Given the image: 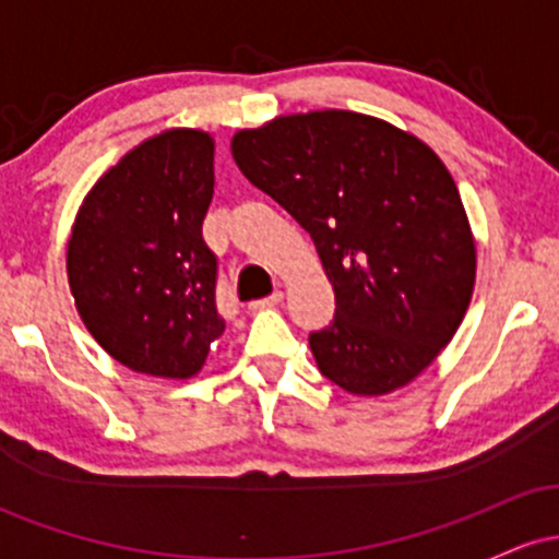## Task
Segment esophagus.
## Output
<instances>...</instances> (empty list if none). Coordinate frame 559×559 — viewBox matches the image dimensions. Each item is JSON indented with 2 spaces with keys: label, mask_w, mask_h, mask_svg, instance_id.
<instances>
[{
  "label": "esophagus",
  "mask_w": 559,
  "mask_h": 559,
  "mask_svg": "<svg viewBox=\"0 0 559 559\" xmlns=\"http://www.w3.org/2000/svg\"><path fill=\"white\" fill-rule=\"evenodd\" d=\"M281 301H284V292H273L271 297H265V299H258V301H252V305H249V310H267V307H275V305H281Z\"/></svg>",
  "instance_id": "esophagus-1"
}]
</instances>
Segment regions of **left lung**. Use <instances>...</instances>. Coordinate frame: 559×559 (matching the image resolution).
I'll return each mask as SVG.
<instances>
[{
	"instance_id": "1",
	"label": "left lung",
	"mask_w": 559,
	"mask_h": 559,
	"mask_svg": "<svg viewBox=\"0 0 559 559\" xmlns=\"http://www.w3.org/2000/svg\"><path fill=\"white\" fill-rule=\"evenodd\" d=\"M236 165L316 241L336 316L310 333L329 381L357 396L407 386L452 342L476 241L447 165L386 120L284 115L230 141Z\"/></svg>"
}]
</instances>
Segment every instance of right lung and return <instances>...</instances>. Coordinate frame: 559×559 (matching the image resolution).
Wrapping results in <instances>:
<instances>
[{
    "label": "right lung",
    "instance_id": "add662e5",
    "mask_svg": "<svg viewBox=\"0 0 559 559\" xmlns=\"http://www.w3.org/2000/svg\"><path fill=\"white\" fill-rule=\"evenodd\" d=\"M215 141L170 128L92 186L68 241V284L96 344L126 368L191 378L226 331L217 258L202 239Z\"/></svg>",
    "mask_w": 559,
    "mask_h": 559
}]
</instances>
